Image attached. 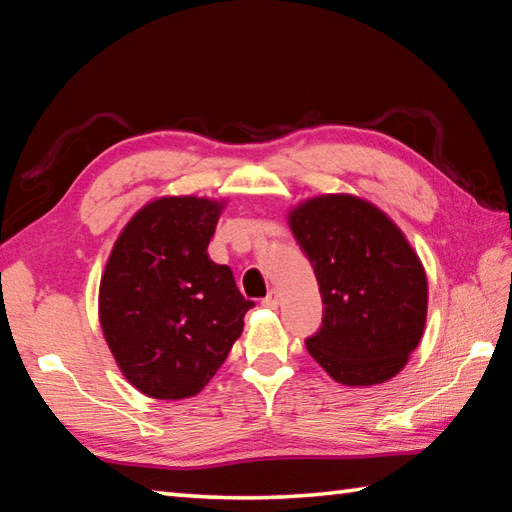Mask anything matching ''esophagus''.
<instances>
[{"label":"esophagus","instance_id":"34e87169","mask_svg":"<svg viewBox=\"0 0 512 512\" xmlns=\"http://www.w3.org/2000/svg\"><path fill=\"white\" fill-rule=\"evenodd\" d=\"M262 306H264V308H270V310H275V308L279 306V295H277L275 290H270L268 295L262 299Z\"/></svg>","mask_w":512,"mask_h":512}]
</instances>
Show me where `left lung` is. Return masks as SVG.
Instances as JSON below:
<instances>
[{"mask_svg":"<svg viewBox=\"0 0 512 512\" xmlns=\"http://www.w3.org/2000/svg\"><path fill=\"white\" fill-rule=\"evenodd\" d=\"M323 299L310 356L343 385L385 383L405 367L427 319V277L389 217L352 195H323L290 213Z\"/></svg>","mask_w":512,"mask_h":512,"instance_id":"obj_1","label":"left lung"}]
</instances>
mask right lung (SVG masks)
<instances>
[{"label": "right lung", "mask_w": 512, "mask_h": 512, "mask_svg": "<svg viewBox=\"0 0 512 512\" xmlns=\"http://www.w3.org/2000/svg\"><path fill=\"white\" fill-rule=\"evenodd\" d=\"M222 204L162 198L116 239L101 279L105 341L125 378L160 400L195 396L226 361L255 306L206 253Z\"/></svg>", "instance_id": "add662e5"}]
</instances>
